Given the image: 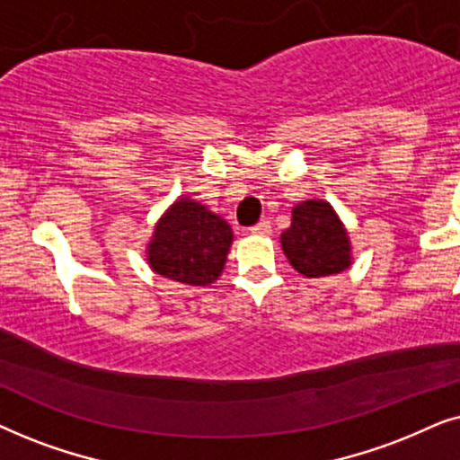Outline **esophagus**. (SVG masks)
I'll use <instances>...</instances> for the list:
<instances>
[{
    "mask_svg": "<svg viewBox=\"0 0 460 460\" xmlns=\"http://www.w3.org/2000/svg\"><path fill=\"white\" fill-rule=\"evenodd\" d=\"M250 234L254 235H269L271 234V223L267 218H262L261 223H256L254 226H250Z\"/></svg>",
    "mask_w": 460,
    "mask_h": 460,
    "instance_id": "1",
    "label": "esophagus"
}]
</instances>
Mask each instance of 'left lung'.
<instances>
[{
	"instance_id": "left-lung-1",
	"label": "left lung",
	"mask_w": 460,
	"mask_h": 460,
	"mask_svg": "<svg viewBox=\"0 0 460 460\" xmlns=\"http://www.w3.org/2000/svg\"><path fill=\"white\" fill-rule=\"evenodd\" d=\"M281 250L305 278H326L351 265L347 229L323 199H307L292 208V225L281 234Z\"/></svg>"
}]
</instances>
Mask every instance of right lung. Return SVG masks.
Masks as SVG:
<instances>
[{
    "label": "right lung",
    "mask_w": 460,
    "mask_h": 460,
    "mask_svg": "<svg viewBox=\"0 0 460 460\" xmlns=\"http://www.w3.org/2000/svg\"><path fill=\"white\" fill-rule=\"evenodd\" d=\"M234 231L217 214L189 198L176 199L159 218L146 261L162 278L208 286L223 273Z\"/></svg>",
    "instance_id": "right-lung-1"
}]
</instances>
